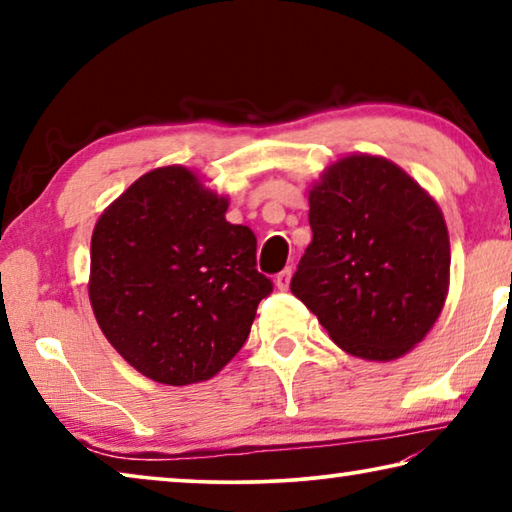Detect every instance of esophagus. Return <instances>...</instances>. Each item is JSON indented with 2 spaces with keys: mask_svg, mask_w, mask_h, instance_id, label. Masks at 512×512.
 Masks as SVG:
<instances>
[{
  "mask_svg": "<svg viewBox=\"0 0 512 512\" xmlns=\"http://www.w3.org/2000/svg\"><path fill=\"white\" fill-rule=\"evenodd\" d=\"M289 282H291V268H284L275 275V287L280 291H287L289 289Z\"/></svg>",
  "mask_w": 512,
  "mask_h": 512,
  "instance_id": "34e87169",
  "label": "esophagus"
}]
</instances>
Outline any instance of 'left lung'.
Listing matches in <instances>:
<instances>
[{
    "label": "left lung",
    "mask_w": 512,
    "mask_h": 512,
    "mask_svg": "<svg viewBox=\"0 0 512 512\" xmlns=\"http://www.w3.org/2000/svg\"><path fill=\"white\" fill-rule=\"evenodd\" d=\"M314 239L291 280L341 350L393 361L436 323L449 291V232L438 203L395 162L352 153L309 189Z\"/></svg>",
    "instance_id": "8db88e82"
}]
</instances>
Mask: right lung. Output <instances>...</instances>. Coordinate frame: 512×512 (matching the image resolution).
Instances as JSON below:
<instances>
[{"mask_svg": "<svg viewBox=\"0 0 512 512\" xmlns=\"http://www.w3.org/2000/svg\"><path fill=\"white\" fill-rule=\"evenodd\" d=\"M183 164L144 173L99 216L90 305L112 348L158 384L214 377L241 350L259 300L257 239Z\"/></svg>", "mask_w": 512, "mask_h": 512, "instance_id": "right-lung-1", "label": "right lung"}]
</instances>
